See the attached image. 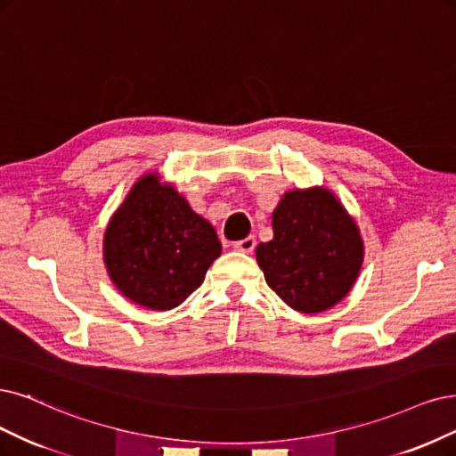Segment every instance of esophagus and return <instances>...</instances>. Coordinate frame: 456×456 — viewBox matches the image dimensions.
Segmentation results:
<instances>
[{"mask_svg":"<svg viewBox=\"0 0 456 456\" xmlns=\"http://www.w3.org/2000/svg\"><path fill=\"white\" fill-rule=\"evenodd\" d=\"M232 248L237 249V251H242V254H251V251H254V248H256V239L254 237H248L244 240L234 242Z\"/></svg>","mask_w":456,"mask_h":456,"instance_id":"esophagus-1","label":"esophagus"}]
</instances>
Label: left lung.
<instances>
[{
	"instance_id": "left-lung-1",
	"label": "left lung",
	"mask_w": 456,
	"mask_h": 456,
	"mask_svg": "<svg viewBox=\"0 0 456 456\" xmlns=\"http://www.w3.org/2000/svg\"><path fill=\"white\" fill-rule=\"evenodd\" d=\"M271 242L256 249L265 280L288 306L319 314L338 305L355 285L364 242L355 219L330 190L285 191L273 212Z\"/></svg>"
}]
</instances>
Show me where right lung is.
Instances as JSON below:
<instances>
[{"instance_id": "right-lung-1", "label": "right lung", "mask_w": 456, "mask_h": 456, "mask_svg": "<svg viewBox=\"0 0 456 456\" xmlns=\"http://www.w3.org/2000/svg\"><path fill=\"white\" fill-rule=\"evenodd\" d=\"M219 256L210 222L158 173L133 183L103 234V261L116 289L156 312L180 306Z\"/></svg>"}]
</instances>
